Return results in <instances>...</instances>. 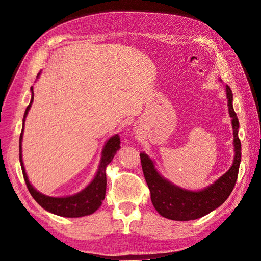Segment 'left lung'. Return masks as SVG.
Listing matches in <instances>:
<instances>
[{
    "label": "left lung",
    "mask_w": 261,
    "mask_h": 261,
    "mask_svg": "<svg viewBox=\"0 0 261 261\" xmlns=\"http://www.w3.org/2000/svg\"><path fill=\"white\" fill-rule=\"evenodd\" d=\"M226 96L233 130L235 156L230 169L212 185L196 192L179 188L160 174L154 162L145 153H140L142 171L151 193L152 204L161 216L179 222L200 218L222 205L233 190L242 159V144L238 138L239 122L232 107V92L229 86H226Z\"/></svg>",
    "instance_id": "obj_1"
}]
</instances>
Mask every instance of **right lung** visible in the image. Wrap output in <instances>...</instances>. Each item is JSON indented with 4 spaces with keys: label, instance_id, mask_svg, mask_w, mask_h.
<instances>
[{
    "label": "right lung",
    "instance_id": "right-lung-1",
    "mask_svg": "<svg viewBox=\"0 0 261 261\" xmlns=\"http://www.w3.org/2000/svg\"><path fill=\"white\" fill-rule=\"evenodd\" d=\"M41 73V72H39ZM38 73V75H39ZM37 75V76H38ZM32 98L31 102L25 110L23 118V126L22 132L19 136V162H21V168L23 172V176L25 179L26 186L36 202L41 205L44 210L50 212L55 215L63 217H83L86 215L95 213L102 204L106 195V186H107V177H106V168L111 161L113 156L120 149V138L118 135L112 136L108 141L106 142L101 160L97 171L96 176L93 177L91 183L85 188L82 192L77 193L75 195L66 196V197H51L44 195L42 193L36 191L33 185L30 183L28 174L25 172V168L22 160V140H23V131H24V122L26 116H28L29 110L32 107V102L34 100V92H33V87H31Z\"/></svg>",
    "mask_w": 261,
    "mask_h": 261
}]
</instances>
